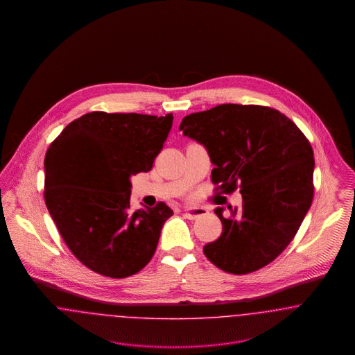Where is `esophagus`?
Returning <instances> with one entry per match:
<instances>
[{
  "label": "esophagus",
  "instance_id": "obj_1",
  "mask_svg": "<svg viewBox=\"0 0 355 355\" xmlns=\"http://www.w3.org/2000/svg\"><path fill=\"white\" fill-rule=\"evenodd\" d=\"M207 214V210L206 209H203V207H197V209H190V210H186L185 213H184V216H185L187 220H197L198 217H203V216H206Z\"/></svg>",
  "mask_w": 355,
  "mask_h": 355
}]
</instances>
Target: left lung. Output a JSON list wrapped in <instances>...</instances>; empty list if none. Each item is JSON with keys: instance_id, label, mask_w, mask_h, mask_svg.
<instances>
[{"instance_id": "left-lung-1", "label": "left lung", "mask_w": 355, "mask_h": 355, "mask_svg": "<svg viewBox=\"0 0 355 355\" xmlns=\"http://www.w3.org/2000/svg\"><path fill=\"white\" fill-rule=\"evenodd\" d=\"M184 135L200 142L214 165L211 181L223 193L241 187L242 209L214 213L220 238L203 246L217 268L232 274L258 270L286 249L313 196L314 153L298 126L275 109L223 103L186 116Z\"/></svg>"}]
</instances>
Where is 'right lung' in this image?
<instances>
[{
	"instance_id": "1",
	"label": "right lung",
	"mask_w": 355,
	"mask_h": 355,
	"mask_svg": "<svg viewBox=\"0 0 355 355\" xmlns=\"http://www.w3.org/2000/svg\"><path fill=\"white\" fill-rule=\"evenodd\" d=\"M173 125L165 117L92 112L74 119L45 155V203L70 252L86 268L125 278L152 259L173 210H130V177L152 170Z\"/></svg>"
}]
</instances>
